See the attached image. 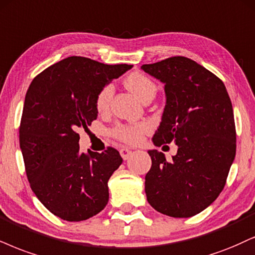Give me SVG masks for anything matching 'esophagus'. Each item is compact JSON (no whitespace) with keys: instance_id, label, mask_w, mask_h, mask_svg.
Here are the masks:
<instances>
[{"instance_id":"1","label":"esophagus","mask_w":255,"mask_h":255,"mask_svg":"<svg viewBox=\"0 0 255 255\" xmlns=\"http://www.w3.org/2000/svg\"><path fill=\"white\" fill-rule=\"evenodd\" d=\"M119 152H121V156L123 157V159H128V157L131 156V153H132V151H131L130 149H128V147H122Z\"/></svg>"}]
</instances>
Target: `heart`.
Returning <instances> with one entry per match:
<instances>
[{"mask_svg": "<svg viewBox=\"0 0 255 255\" xmlns=\"http://www.w3.org/2000/svg\"><path fill=\"white\" fill-rule=\"evenodd\" d=\"M125 86L132 92L139 100H143L149 94L156 93V85L150 80L146 75L138 72L128 74L125 79ZM113 94V89L111 85H106L96 98L97 111L104 112L109 108L110 100ZM149 128L146 124H133V125H118L112 130V134L118 139L128 144H136L142 139L143 133Z\"/></svg>", "mask_w": 255, "mask_h": 255, "instance_id": "obj_1", "label": "heart"}]
</instances>
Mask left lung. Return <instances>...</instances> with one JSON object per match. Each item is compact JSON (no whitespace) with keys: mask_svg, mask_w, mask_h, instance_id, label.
Masks as SVG:
<instances>
[{"mask_svg":"<svg viewBox=\"0 0 255 255\" xmlns=\"http://www.w3.org/2000/svg\"><path fill=\"white\" fill-rule=\"evenodd\" d=\"M142 70L164 84L165 108L152 137L156 146L174 142L168 162L149 150L147 202L162 214L190 218L210 206L224 189L237 150L233 106L225 84L184 56H172Z\"/></svg>","mask_w":255,"mask_h":255,"instance_id":"left-lung-1","label":"left lung"}]
</instances>
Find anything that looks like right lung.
I'll list each match as a JSON object with an SVG mask.
<instances>
[{
	"mask_svg": "<svg viewBox=\"0 0 255 255\" xmlns=\"http://www.w3.org/2000/svg\"><path fill=\"white\" fill-rule=\"evenodd\" d=\"M130 68L70 56L36 75L27 91L20 125L26 174L40 202L62 220H87L109 202L108 182L123 158L113 147L81 153L77 131L97 119L99 91Z\"/></svg>",
	"mask_w": 255,
	"mask_h": 255,
	"instance_id": "obj_1",
	"label": "right lung"
}]
</instances>
